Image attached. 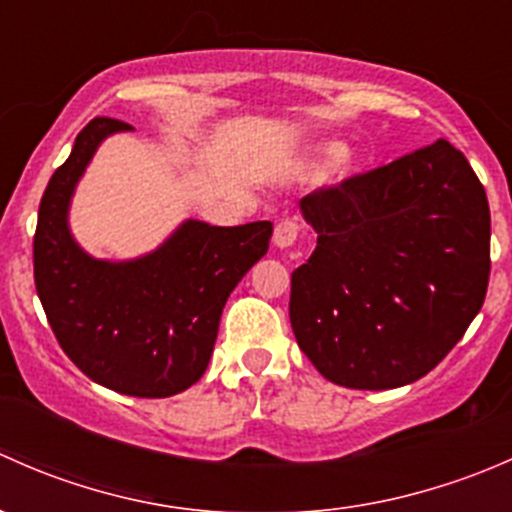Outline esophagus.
<instances>
[{
  "instance_id": "obj_1",
  "label": "esophagus",
  "mask_w": 512,
  "mask_h": 512,
  "mask_svg": "<svg viewBox=\"0 0 512 512\" xmlns=\"http://www.w3.org/2000/svg\"><path fill=\"white\" fill-rule=\"evenodd\" d=\"M299 235V223L297 220H285V223H280L275 227V245L277 247H292L294 240H297Z\"/></svg>"
}]
</instances>
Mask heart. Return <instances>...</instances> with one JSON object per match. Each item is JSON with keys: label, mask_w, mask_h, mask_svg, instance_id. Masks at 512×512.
<instances>
[{"label": "heart", "mask_w": 512, "mask_h": 512, "mask_svg": "<svg viewBox=\"0 0 512 512\" xmlns=\"http://www.w3.org/2000/svg\"><path fill=\"white\" fill-rule=\"evenodd\" d=\"M319 156H322L324 163H337V160H342L347 156V146H342V143H324L322 151H319ZM344 173H354V165L349 163V160H344Z\"/></svg>", "instance_id": "heart-1"}]
</instances>
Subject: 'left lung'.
<instances>
[{
    "label": "left lung",
    "instance_id": "left-lung-1",
    "mask_svg": "<svg viewBox=\"0 0 512 512\" xmlns=\"http://www.w3.org/2000/svg\"><path fill=\"white\" fill-rule=\"evenodd\" d=\"M317 247L292 272L289 322L324 379L396 389L466 334L490 277V210L471 163L436 141L299 200Z\"/></svg>",
    "mask_w": 512,
    "mask_h": 512
}]
</instances>
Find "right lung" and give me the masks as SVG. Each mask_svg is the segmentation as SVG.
Wrapping results in <instances>:
<instances>
[{
	"instance_id": "1",
	"label": "right lung",
	"mask_w": 512,
	"mask_h": 512,
	"mask_svg": "<svg viewBox=\"0 0 512 512\" xmlns=\"http://www.w3.org/2000/svg\"><path fill=\"white\" fill-rule=\"evenodd\" d=\"M121 131L131 126L118 118L89 121L51 175L34 232V285L56 342L91 381L165 399L205 374L227 297L267 252L272 223L185 220L151 255L94 260L76 245L66 218L98 143Z\"/></svg>"
}]
</instances>
